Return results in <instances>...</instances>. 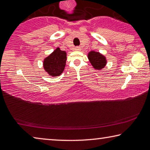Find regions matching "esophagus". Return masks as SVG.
I'll return each mask as SVG.
<instances>
[{
	"label": "esophagus",
	"instance_id": "esophagus-1",
	"mask_svg": "<svg viewBox=\"0 0 150 150\" xmlns=\"http://www.w3.org/2000/svg\"><path fill=\"white\" fill-rule=\"evenodd\" d=\"M75 50H80V47H79V46L76 47H75Z\"/></svg>",
	"mask_w": 150,
	"mask_h": 150
}]
</instances>
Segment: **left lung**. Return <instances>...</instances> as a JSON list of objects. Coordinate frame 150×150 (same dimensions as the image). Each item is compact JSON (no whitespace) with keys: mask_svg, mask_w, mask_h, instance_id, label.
I'll return each instance as SVG.
<instances>
[{"mask_svg":"<svg viewBox=\"0 0 150 150\" xmlns=\"http://www.w3.org/2000/svg\"><path fill=\"white\" fill-rule=\"evenodd\" d=\"M88 56L90 62L95 69H100L105 66L106 63L105 57L98 52H91Z\"/></svg>","mask_w":150,"mask_h":150,"instance_id":"left-lung-1","label":"left lung"}]
</instances>
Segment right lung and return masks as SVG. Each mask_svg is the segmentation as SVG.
Masks as SVG:
<instances>
[{
  "label": "right lung",
  "instance_id": "add662e5",
  "mask_svg": "<svg viewBox=\"0 0 150 150\" xmlns=\"http://www.w3.org/2000/svg\"><path fill=\"white\" fill-rule=\"evenodd\" d=\"M66 59L65 52L62 51L58 47L44 59V69L51 75H59L64 70Z\"/></svg>",
  "mask_w": 150,
  "mask_h": 150
}]
</instances>
